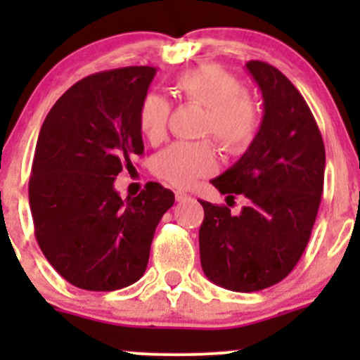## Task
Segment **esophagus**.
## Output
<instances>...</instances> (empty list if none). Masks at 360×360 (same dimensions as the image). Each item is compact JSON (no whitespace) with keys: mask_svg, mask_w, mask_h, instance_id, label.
<instances>
[{"mask_svg":"<svg viewBox=\"0 0 360 360\" xmlns=\"http://www.w3.org/2000/svg\"><path fill=\"white\" fill-rule=\"evenodd\" d=\"M188 197H190V195H188L186 191H176V200H177V202H183V200H186Z\"/></svg>","mask_w":360,"mask_h":360,"instance_id":"1","label":"esophagus"}]
</instances>
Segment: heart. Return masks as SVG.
<instances>
[{"label":"heart","mask_w":360,"mask_h":360,"mask_svg":"<svg viewBox=\"0 0 360 360\" xmlns=\"http://www.w3.org/2000/svg\"><path fill=\"white\" fill-rule=\"evenodd\" d=\"M174 90L184 103L205 108L202 136H212L228 155L248 151L261 129V108L245 92L237 76L217 64H203L174 79ZM170 103L160 94L143 97L137 110V125L144 139L158 144L165 139L170 118ZM219 165L212 141L174 143L160 151L151 170L172 186H190L198 177L210 176Z\"/></svg>","instance_id":"1"}]
</instances>
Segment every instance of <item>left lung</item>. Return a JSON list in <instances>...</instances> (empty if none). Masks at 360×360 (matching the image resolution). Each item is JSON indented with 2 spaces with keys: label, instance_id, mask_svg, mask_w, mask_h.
Listing matches in <instances>:
<instances>
[{
  "label": "left lung",
  "instance_id": "8db88e82",
  "mask_svg": "<svg viewBox=\"0 0 360 360\" xmlns=\"http://www.w3.org/2000/svg\"><path fill=\"white\" fill-rule=\"evenodd\" d=\"M248 71L263 94L256 141L233 167L210 183L228 200H249L233 216L226 205L200 200V263L210 282L254 292L288 277L310 240L324 190L326 150L317 122L296 86L263 60Z\"/></svg>",
  "mask_w": 360,
  "mask_h": 360
}]
</instances>
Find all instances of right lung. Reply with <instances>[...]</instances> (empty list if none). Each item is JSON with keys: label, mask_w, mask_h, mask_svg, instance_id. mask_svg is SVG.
Returning <instances> with one entry per match:
<instances>
[{"label": "right lung", "mask_w": 360, "mask_h": 360, "mask_svg": "<svg viewBox=\"0 0 360 360\" xmlns=\"http://www.w3.org/2000/svg\"><path fill=\"white\" fill-rule=\"evenodd\" d=\"M157 69L101 71L66 90L46 115L29 177L34 235L49 263L85 291H116L143 277L174 193L146 183L122 200L116 176L144 153L137 110Z\"/></svg>", "instance_id": "1"}]
</instances>
